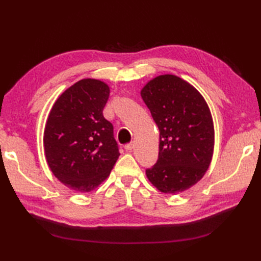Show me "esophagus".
I'll list each match as a JSON object with an SVG mask.
<instances>
[{"label": "esophagus", "instance_id": "34e87169", "mask_svg": "<svg viewBox=\"0 0 261 261\" xmlns=\"http://www.w3.org/2000/svg\"><path fill=\"white\" fill-rule=\"evenodd\" d=\"M124 148H125V150H127V151L134 150V149H135V143H127V145L124 146Z\"/></svg>", "mask_w": 261, "mask_h": 261}]
</instances>
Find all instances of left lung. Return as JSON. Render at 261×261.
<instances>
[{
    "mask_svg": "<svg viewBox=\"0 0 261 261\" xmlns=\"http://www.w3.org/2000/svg\"><path fill=\"white\" fill-rule=\"evenodd\" d=\"M141 97L159 129V156L146 170L165 194H177L203 178L214 151V124L203 95L187 81L159 75L141 88Z\"/></svg>",
    "mask_w": 261,
    "mask_h": 261,
    "instance_id": "1",
    "label": "left lung"
}]
</instances>
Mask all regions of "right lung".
Masks as SVG:
<instances>
[{
  "instance_id": "1",
  "label": "right lung",
  "mask_w": 261,
  "mask_h": 261,
  "mask_svg": "<svg viewBox=\"0 0 261 261\" xmlns=\"http://www.w3.org/2000/svg\"><path fill=\"white\" fill-rule=\"evenodd\" d=\"M110 86L84 79L55 101L43 131V149L51 173L70 190L88 193L110 176L120 152L113 125L103 109Z\"/></svg>"
}]
</instances>
